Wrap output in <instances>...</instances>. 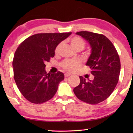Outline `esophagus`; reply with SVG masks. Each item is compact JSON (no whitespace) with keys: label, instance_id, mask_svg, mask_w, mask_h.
Listing matches in <instances>:
<instances>
[{"label":"esophagus","instance_id":"1","mask_svg":"<svg viewBox=\"0 0 133 133\" xmlns=\"http://www.w3.org/2000/svg\"><path fill=\"white\" fill-rule=\"evenodd\" d=\"M71 75V73H69V72H66V73L65 74V77H68Z\"/></svg>","mask_w":133,"mask_h":133}]
</instances>
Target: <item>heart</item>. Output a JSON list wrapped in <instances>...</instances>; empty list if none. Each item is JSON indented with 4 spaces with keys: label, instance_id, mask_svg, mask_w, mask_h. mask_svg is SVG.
<instances>
[{
    "label": "heart",
    "instance_id": "b5f03b06",
    "mask_svg": "<svg viewBox=\"0 0 133 133\" xmlns=\"http://www.w3.org/2000/svg\"><path fill=\"white\" fill-rule=\"evenodd\" d=\"M70 45H71L72 48L74 50L81 51L85 48V42L83 39L81 37L75 36V37H72L70 40ZM62 43H60L56 47L55 50V52L57 54L59 51L60 48H61ZM62 66L65 70L68 71L72 72L76 71L79 67L81 66V62L77 60H65L62 63Z\"/></svg>",
    "mask_w": 133,
    "mask_h": 133
}]
</instances>
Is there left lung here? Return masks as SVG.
<instances>
[{
  "label": "left lung",
  "instance_id": "left-lung-1",
  "mask_svg": "<svg viewBox=\"0 0 133 133\" xmlns=\"http://www.w3.org/2000/svg\"><path fill=\"white\" fill-rule=\"evenodd\" d=\"M88 42L91 54L86 65L90 67L92 80L79 76L80 83L73 91L78 99L90 104H97L111 95L117 85L121 62L115 47L103 34L89 31L76 33Z\"/></svg>",
  "mask_w": 133,
  "mask_h": 133
}]
</instances>
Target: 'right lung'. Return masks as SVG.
Returning a JSON list of instances; mask_svg holds the SVG:
<instances>
[{"label": "right lung", "instance_id": "1", "mask_svg": "<svg viewBox=\"0 0 133 133\" xmlns=\"http://www.w3.org/2000/svg\"><path fill=\"white\" fill-rule=\"evenodd\" d=\"M71 32L40 33L29 37L16 50L12 61L14 78L25 99L42 103L55 95L64 74L46 73L45 63L55 54L56 47Z\"/></svg>", "mask_w": 133, "mask_h": 133}]
</instances>
